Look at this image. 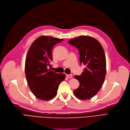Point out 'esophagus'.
Listing matches in <instances>:
<instances>
[{
  "label": "esophagus",
  "instance_id": "obj_1",
  "mask_svg": "<svg viewBox=\"0 0 130 130\" xmlns=\"http://www.w3.org/2000/svg\"><path fill=\"white\" fill-rule=\"evenodd\" d=\"M66 76L68 78H71L72 77V74H67Z\"/></svg>",
  "mask_w": 130,
  "mask_h": 130
}]
</instances>
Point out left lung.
<instances>
[{
    "label": "left lung",
    "instance_id": "obj_1",
    "mask_svg": "<svg viewBox=\"0 0 130 130\" xmlns=\"http://www.w3.org/2000/svg\"><path fill=\"white\" fill-rule=\"evenodd\" d=\"M68 42L77 48L80 64L86 66L80 76H74L80 86L74 94L82 100L91 98L98 92L105 81L106 60L104 49L98 40L89 36L78 37Z\"/></svg>",
    "mask_w": 130,
    "mask_h": 130
}]
</instances>
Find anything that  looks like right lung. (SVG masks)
Masks as SVG:
<instances>
[{
  "label": "right lung",
  "mask_w": 130,
  "mask_h": 130,
  "mask_svg": "<svg viewBox=\"0 0 130 130\" xmlns=\"http://www.w3.org/2000/svg\"><path fill=\"white\" fill-rule=\"evenodd\" d=\"M63 40L41 36L36 39L27 52L25 64L26 78L32 92L41 100L53 98L57 93L59 84L65 78L64 74L48 69L53 60V47Z\"/></svg>",
  "instance_id": "add662e5"
}]
</instances>
